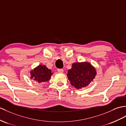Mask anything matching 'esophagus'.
Listing matches in <instances>:
<instances>
[{"mask_svg":"<svg viewBox=\"0 0 126 126\" xmlns=\"http://www.w3.org/2000/svg\"><path fill=\"white\" fill-rule=\"evenodd\" d=\"M58 72L60 73H63V69H58Z\"/></svg>","mask_w":126,"mask_h":126,"instance_id":"34e87169","label":"esophagus"}]
</instances>
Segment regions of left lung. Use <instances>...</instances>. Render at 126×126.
<instances>
[{
	"label": "left lung",
	"instance_id": "obj_1",
	"mask_svg": "<svg viewBox=\"0 0 126 126\" xmlns=\"http://www.w3.org/2000/svg\"><path fill=\"white\" fill-rule=\"evenodd\" d=\"M67 75L70 84L79 89L87 86L93 81L96 71L89 63H77L73 64Z\"/></svg>",
	"mask_w": 126,
	"mask_h": 126
}]
</instances>
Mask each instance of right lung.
Masks as SVG:
<instances>
[{"instance_id":"1","label":"right lung","mask_w":126,"mask_h":126,"mask_svg":"<svg viewBox=\"0 0 126 126\" xmlns=\"http://www.w3.org/2000/svg\"><path fill=\"white\" fill-rule=\"evenodd\" d=\"M52 74L51 70L48 69L45 65H41L30 72V78L38 83L45 82L50 79Z\"/></svg>"}]
</instances>
